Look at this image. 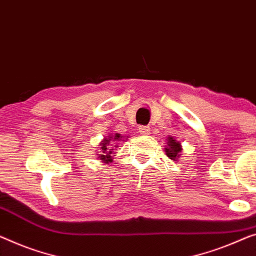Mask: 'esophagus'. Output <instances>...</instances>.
<instances>
[{"mask_svg": "<svg viewBox=\"0 0 256 256\" xmlns=\"http://www.w3.org/2000/svg\"><path fill=\"white\" fill-rule=\"evenodd\" d=\"M139 132L141 134H148V133L150 132V126H144V125H142V126L139 128Z\"/></svg>", "mask_w": 256, "mask_h": 256, "instance_id": "1", "label": "esophagus"}]
</instances>
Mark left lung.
<instances>
[{"label": "left lung", "mask_w": 256, "mask_h": 256, "mask_svg": "<svg viewBox=\"0 0 256 256\" xmlns=\"http://www.w3.org/2000/svg\"><path fill=\"white\" fill-rule=\"evenodd\" d=\"M164 150L168 158L174 160V161H177L182 152V144L174 136H168Z\"/></svg>", "instance_id": "1"}]
</instances>
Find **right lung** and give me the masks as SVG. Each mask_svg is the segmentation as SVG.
I'll return each instance as SVG.
<instances>
[{
  "instance_id": "obj_1",
  "label": "right lung",
  "mask_w": 256,
  "mask_h": 256,
  "mask_svg": "<svg viewBox=\"0 0 256 256\" xmlns=\"http://www.w3.org/2000/svg\"><path fill=\"white\" fill-rule=\"evenodd\" d=\"M122 140V136L120 134H118L116 133L115 136H109L108 138H104V141H101L100 142V154L98 155V158L101 160L102 162L104 163H109L112 161V154H114V147H118L115 146V144H112L114 142L112 141H120Z\"/></svg>"
}]
</instances>
